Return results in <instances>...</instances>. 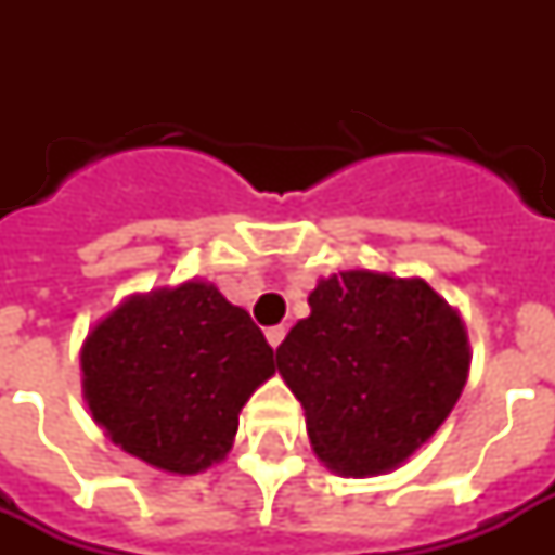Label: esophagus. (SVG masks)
Here are the masks:
<instances>
[{"label":"esophagus","instance_id":"esophagus-1","mask_svg":"<svg viewBox=\"0 0 555 555\" xmlns=\"http://www.w3.org/2000/svg\"><path fill=\"white\" fill-rule=\"evenodd\" d=\"M264 337H268L270 346L279 348L282 346V339H285V328H282V325H276V328H268V334H264Z\"/></svg>","mask_w":555,"mask_h":555}]
</instances>
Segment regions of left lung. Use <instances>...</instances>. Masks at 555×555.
<instances>
[{
    "mask_svg": "<svg viewBox=\"0 0 555 555\" xmlns=\"http://www.w3.org/2000/svg\"><path fill=\"white\" fill-rule=\"evenodd\" d=\"M311 317L276 348L322 464L386 475L440 429L469 377L461 313L421 276L343 270L308 296Z\"/></svg>",
    "mask_w": 555,
    "mask_h": 555,
    "instance_id": "8db88e82",
    "label": "left lung"
}]
</instances>
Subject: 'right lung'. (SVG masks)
Here are the masks:
<instances>
[{"label":"right lung","mask_w":555,"mask_h":555,"mask_svg":"<svg viewBox=\"0 0 555 555\" xmlns=\"http://www.w3.org/2000/svg\"><path fill=\"white\" fill-rule=\"evenodd\" d=\"M80 369L106 438L172 475L221 464L238 412L276 374L250 313L204 279L126 296L89 331Z\"/></svg>","instance_id":"obj_1"}]
</instances>
